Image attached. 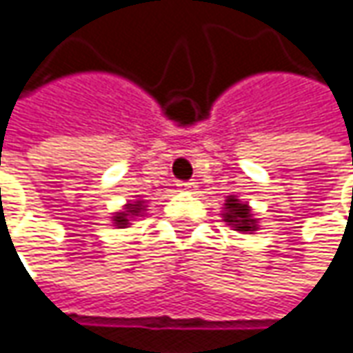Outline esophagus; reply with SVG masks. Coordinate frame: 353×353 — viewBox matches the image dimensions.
I'll list each match as a JSON object with an SVG mask.
<instances>
[{"instance_id": "34e87169", "label": "esophagus", "mask_w": 353, "mask_h": 353, "mask_svg": "<svg viewBox=\"0 0 353 353\" xmlns=\"http://www.w3.org/2000/svg\"><path fill=\"white\" fill-rule=\"evenodd\" d=\"M177 188H179L181 192H196L197 183L196 181H181V183H177Z\"/></svg>"}]
</instances>
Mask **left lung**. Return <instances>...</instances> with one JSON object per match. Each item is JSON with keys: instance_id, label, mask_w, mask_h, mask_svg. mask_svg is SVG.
Instances as JSON below:
<instances>
[{"instance_id": "1", "label": "left lung", "mask_w": 353, "mask_h": 353, "mask_svg": "<svg viewBox=\"0 0 353 353\" xmlns=\"http://www.w3.org/2000/svg\"><path fill=\"white\" fill-rule=\"evenodd\" d=\"M221 218L232 230H236L239 234H254L259 230V221L254 216L250 203L241 201L236 196H228L225 203H223Z\"/></svg>"}]
</instances>
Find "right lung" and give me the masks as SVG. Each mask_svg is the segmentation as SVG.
Segmentation results:
<instances>
[{
  "label": "right lung",
  "mask_w": 353,
  "mask_h": 353,
  "mask_svg": "<svg viewBox=\"0 0 353 353\" xmlns=\"http://www.w3.org/2000/svg\"><path fill=\"white\" fill-rule=\"evenodd\" d=\"M145 212H148V201L135 197L134 201H128L119 212L112 214V223L117 230H125L132 225V221H135L137 218H143Z\"/></svg>",
  "instance_id": "add662e5"
}]
</instances>
